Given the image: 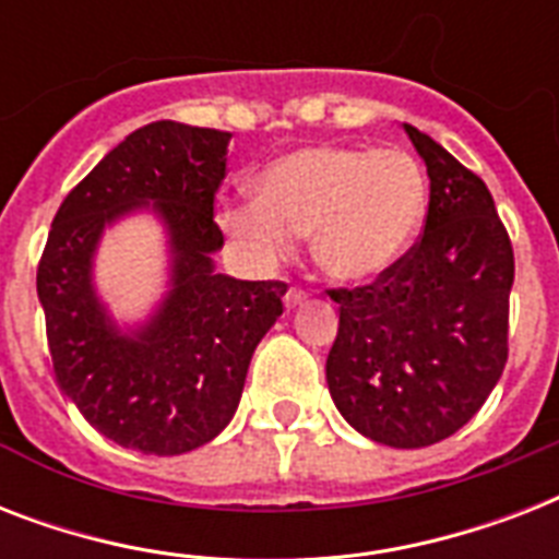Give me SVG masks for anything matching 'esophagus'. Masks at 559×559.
Segmentation results:
<instances>
[{"mask_svg":"<svg viewBox=\"0 0 559 559\" xmlns=\"http://www.w3.org/2000/svg\"><path fill=\"white\" fill-rule=\"evenodd\" d=\"M305 301H307V293L301 287H289L287 296H284V305H287L289 310H293V307H298V305H305Z\"/></svg>","mask_w":559,"mask_h":559,"instance_id":"1","label":"esophagus"}]
</instances>
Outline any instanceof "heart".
Segmentation results:
<instances>
[{
	"label": "heart",
	"instance_id": "b5f03b06",
	"mask_svg": "<svg viewBox=\"0 0 559 559\" xmlns=\"http://www.w3.org/2000/svg\"><path fill=\"white\" fill-rule=\"evenodd\" d=\"M426 211L424 170L400 147L316 144L258 174V200L228 202L219 226L258 266H275L310 235L336 281H368L408 252Z\"/></svg>",
	"mask_w": 559,
	"mask_h": 559
}]
</instances>
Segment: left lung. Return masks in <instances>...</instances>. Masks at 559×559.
<instances>
[{"label": "left lung", "mask_w": 559, "mask_h": 559, "mask_svg": "<svg viewBox=\"0 0 559 559\" xmlns=\"http://www.w3.org/2000/svg\"><path fill=\"white\" fill-rule=\"evenodd\" d=\"M403 130L429 174L424 235L373 284L328 289L340 305L328 389L357 432L417 450L459 432L502 377L513 246L485 182Z\"/></svg>", "instance_id": "left-lung-1"}]
</instances>
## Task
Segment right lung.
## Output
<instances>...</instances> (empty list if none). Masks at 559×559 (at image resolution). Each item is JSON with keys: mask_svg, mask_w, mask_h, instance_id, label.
Masks as SVG:
<instances>
[{"mask_svg": "<svg viewBox=\"0 0 559 559\" xmlns=\"http://www.w3.org/2000/svg\"><path fill=\"white\" fill-rule=\"evenodd\" d=\"M228 139L179 121L130 133L69 191L39 258L57 385L104 438L144 455H182L226 429L254 348L284 313V281L228 278L211 261ZM135 207L160 214L175 261L160 310L124 334L99 305L91 261L103 228Z\"/></svg>", "mask_w": 559, "mask_h": 559, "instance_id": "add662e5", "label": "right lung"}]
</instances>
